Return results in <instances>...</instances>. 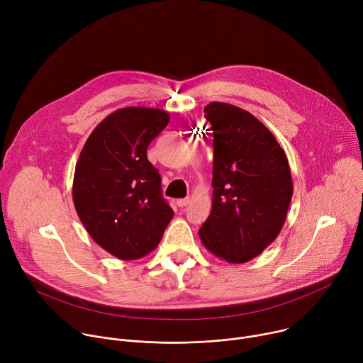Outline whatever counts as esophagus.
Masks as SVG:
<instances>
[{
  "label": "esophagus",
  "mask_w": 363,
  "mask_h": 363,
  "mask_svg": "<svg viewBox=\"0 0 363 363\" xmlns=\"http://www.w3.org/2000/svg\"><path fill=\"white\" fill-rule=\"evenodd\" d=\"M189 203V198H181L177 201V205L178 206H186Z\"/></svg>",
  "instance_id": "obj_1"
}]
</instances>
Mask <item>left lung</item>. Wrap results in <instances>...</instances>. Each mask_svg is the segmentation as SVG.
I'll use <instances>...</instances> for the list:
<instances>
[{
    "label": "left lung",
    "mask_w": 363,
    "mask_h": 363,
    "mask_svg": "<svg viewBox=\"0 0 363 363\" xmlns=\"http://www.w3.org/2000/svg\"><path fill=\"white\" fill-rule=\"evenodd\" d=\"M203 113L214 136V196L199 238L227 263H247L276 240L286 221L293 195L289 161L274 135L250 112L211 101Z\"/></svg>",
    "instance_id": "obj_1"
}]
</instances>
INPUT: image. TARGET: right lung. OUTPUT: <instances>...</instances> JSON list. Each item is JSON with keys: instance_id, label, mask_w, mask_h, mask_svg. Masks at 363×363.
I'll return each mask as SVG.
<instances>
[{"instance_id": "1", "label": "right lung", "mask_w": 363, "mask_h": 363, "mask_svg": "<svg viewBox=\"0 0 363 363\" xmlns=\"http://www.w3.org/2000/svg\"><path fill=\"white\" fill-rule=\"evenodd\" d=\"M168 122L169 113L161 109H118L94 128L76 164L77 216L90 237L121 260L157 248L174 217L161 175L146 157Z\"/></svg>"}]
</instances>
